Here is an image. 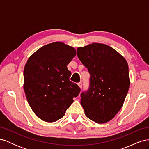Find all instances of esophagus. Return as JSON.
I'll use <instances>...</instances> for the list:
<instances>
[{"mask_svg":"<svg viewBox=\"0 0 149 149\" xmlns=\"http://www.w3.org/2000/svg\"><path fill=\"white\" fill-rule=\"evenodd\" d=\"M78 85L79 86V87L80 88V89L82 88V83H81V82H80V83H78Z\"/></svg>","mask_w":149,"mask_h":149,"instance_id":"esophagus-1","label":"esophagus"}]
</instances>
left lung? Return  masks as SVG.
<instances>
[{
  "label": "left lung",
  "mask_w": 149,
  "mask_h": 149,
  "mask_svg": "<svg viewBox=\"0 0 149 149\" xmlns=\"http://www.w3.org/2000/svg\"><path fill=\"white\" fill-rule=\"evenodd\" d=\"M77 55L90 74L88 91L81 94L84 114L97 124L107 123L120 110L128 93L127 62L114 48L98 43L78 47Z\"/></svg>",
  "instance_id": "1"
}]
</instances>
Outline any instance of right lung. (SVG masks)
Returning <instances> with one entry per match:
<instances>
[{
	"instance_id": "add662e5",
	"label": "right lung",
	"mask_w": 149,
	"mask_h": 149,
	"mask_svg": "<svg viewBox=\"0 0 149 149\" xmlns=\"http://www.w3.org/2000/svg\"><path fill=\"white\" fill-rule=\"evenodd\" d=\"M74 48L56 42L46 45L31 55L24 70L26 100L38 118L53 123L63 118L81 89L70 81L67 68L76 56Z\"/></svg>"
}]
</instances>
